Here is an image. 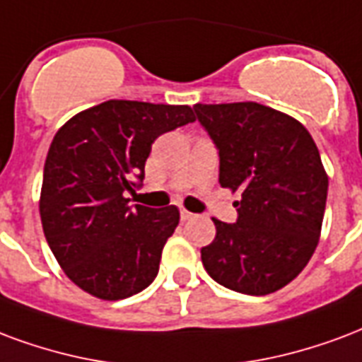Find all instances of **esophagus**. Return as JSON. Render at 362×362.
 <instances>
[{
	"mask_svg": "<svg viewBox=\"0 0 362 362\" xmlns=\"http://www.w3.org/2000/svg\"><path fill=\"white\" fill-rule=\"evenodd\" d=\"M180 216H182V221H189V218H194V213H189L188 209H184L180 207Z\"/></svg>",
	"mask_w": 362,
	"mask_h": 362,
	"instance_id": "esophagus-1",
	"label": "esophagus"
}]
</instances>
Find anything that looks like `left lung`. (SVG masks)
I'll return each instance as SVG.
<instances>
[{
	"label": "left lung",
	"instance_id": "obj_1",
	"mask_svg": "<svg viewBox=\"0 0 362 362\" xmlns=\"http://www.w3.org/2000/svg\"><path fill=\"white\" fill-rule=\"evenodd\" d=\"M194 111L218 147L221 186L242 195L234 224L213 218L203 267L240 293L280 290L307 267L322 230L328 174L317 144L299 120L255 101Z\"/></svg>",
	"mask_w": 362,
	"mask_h": 362
}]
</instances>
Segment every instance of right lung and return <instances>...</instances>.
<instances>
[{"mask_svg":"<svg viewBox=\"0 0 362 362\" xmlns=\"http://www.w3.org/2000/svg\"><path fill=\"white\" fill-rule=\"evenodd\" d=\"M189 105L109 99L59 128L44 167L40 216L45 240L71 282L119 301L146 290L178 226L174 205H128L160 134L194 122Z\"/></svg>","mask_w":362,"mask_h":362,"instance_id":"right-lung-1","label":"right lung"}]
</instances>
